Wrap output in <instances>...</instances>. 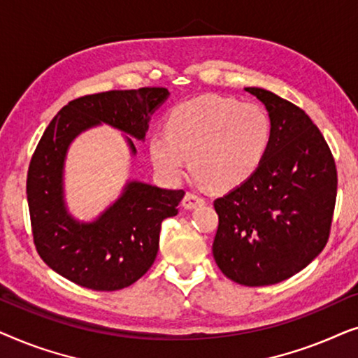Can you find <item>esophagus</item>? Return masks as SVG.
I'll return each instance as SVG.
<instances>
[{
    "instance_id": "esophagus-1",
    "label": "esophagus",
    "mask_w": 358,
    "mask_h": 358,
    "mask_svg": "<svg viewBox=\"0 0 358 358\" xmlns=\"http://www.w3.org/2000/svg\"><path fill=\"white\" fill-rule=\"evenodd\" d=\"M203 203H205V199L200 197V195L195 194V192H187L182 199V207L187 208V210L200 207V205H203Z\"/></svg>"
}]
</instances>
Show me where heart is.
<instances>
[{
    "instance_id": "b5f03b06",
    "label": "heart",
    "mask_w": 358,
    "mask_h": 358,
    "mask_svg": "<svg viewBox=\"0 0 358 358\" xmlns=\"http://www.w3.org/2000/svg\"><path fill=\"white\" fill-rule=\"evenodd\" d=\"M272 143V120L256 102L202 96L169 112L166 131L151 136L155 168L179 179L187 168L217 189L246 182L259 169Z\"/></svg>"
}]
</instances>
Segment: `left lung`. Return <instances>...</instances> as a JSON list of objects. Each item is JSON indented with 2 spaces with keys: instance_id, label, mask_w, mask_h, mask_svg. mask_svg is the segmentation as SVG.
Here are the masks:
<instances>
[{
  "instance_id": "1",
  "label": "left lung",
  "mask_w": 358,
  "mask_h": 358,
  "mask_svg": "<svg viewBox=\"0 0 358 358\" xmlns=\"http://www.w3.org/2000/svg\"><path fill=\"white\" fill-rule=\"evenodd\" d=\"M246 91L268 110L272 143L256 173L213 202L218 229L212 251L233 282L262 287L295 275L324 249L337 169L305 110L261 87Z\"/></svg>"
}]
</instances>
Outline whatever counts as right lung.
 I'll return each mask as SVG.
<instances>
[{
  "label": "right lung",
  "instance_id": "add662e5",
  "mask_svg": "<svg viewBox=\"0 0 358 358\" xmlns=\"http://www.w3.org/2000/svg\"><path fill=\"white\" fill-rule=\"evenodd\" d=\"M166 87L106 91L70 101L43 131L27 171V203L34 244L48 267L76 285L114 292L131 285L153 266L163 220L178 215L184 190L129 182L96 222L80 223L63 203V163L76 135L109 124L143 140L150 115ZM129 145L135 153L134 141Z\"/></svg>",
  "mask_w": 358,
  "mask_h": 358
}]
</instances>
